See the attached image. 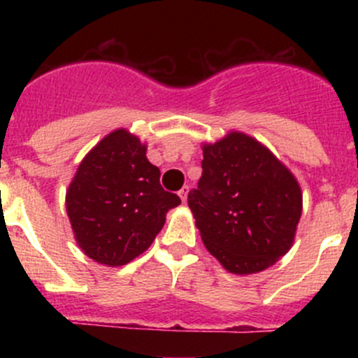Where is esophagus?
Listing matches in <instances>:
<instances>
[{"mask_svg": "<svg viewBox=\"0 0 358 358\" xmlns=\"http://www.w3.org/2000/svg\"><path fill=\"white\" fill-rule=\"evenodd\" d=\"M189 190H190V187H189V185H185V187H183V189H182V190H180V192H178L180 199H182L183 202H185V201H187V196H189Z\"/></svg>", "mask_w": 358, "mask_h": 358, "instance_id": "1", "label": "esophagus"}]
</instances>
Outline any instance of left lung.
Segmentation results:
<instances>
[{
	"label": "left lung",
	"instance_id": "obj_1",
	"mask_svg": "<svg viewBox=\"0 0 358 358\" xmlns=\"http://www.w3.org/2000/svg\"><path fill=\"white\" fill-rule=\"evenodd\" d=\"M202 176L189 192L206 249L229 272H262L286 255L301 216L292 173L265 145L239 131L202 145Z\"/></svg>",
	"mask_w": 358,
	"mask_h": 358
}]
</instances>
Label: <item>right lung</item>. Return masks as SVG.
Returning <instances> with one entry per match:
<instances>
[{
    "instance_id": "add662e5",
    "label": "right lung",
    "mask_w": 358,
    "mask_h": 358,
    "mask_svg": "<svg viewBox=\"0 0 358 358\" xmlns=\"http://www.w3.org/2000/svg\"><path fill=\"white\" fill-rule=\"evenodd\" d=\"M147 147L126 129L100 140L79 164L67 189L66 208L79 248L107 266L126 265L142 255L180 204L166 192Z\"/></svg>"
}]
</instances>
